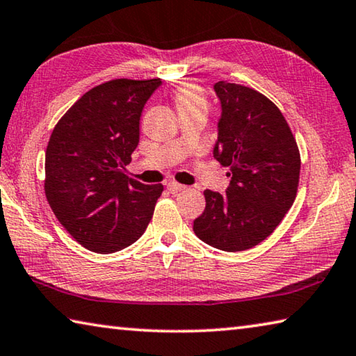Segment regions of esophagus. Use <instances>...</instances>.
Here are the masks:
<instances>
[{
  "instance_id": "34e87169",
  "label": "esophagus",
  "mask_w": 356,
  "mask_h": 356,
  "mask_svg": "<svg viewBox=\"0 0 356 356\" xmlns=\"http://www.w3.org/2000/svg\"><path fill=\"white\" fill-rule=\"evenodd\" d=\"M168 190H170L171 193H180V191H185L186 186L180 185L177 182H170V184H168Z\"/></svg>"
}]
</instances>
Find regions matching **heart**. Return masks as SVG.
<instances>
[{
	"label": "heart",
	"instance_id": "1",
	"mask_svg": "<svg viewBox=\"0 0 356 356\" xmlns=\"http://www.w3.org/2000/svg\"><path fill=\"white\" fill-rule=\"evenodd\" d=\"M179 116L191 111H207V99L202 89L195 83H185L172 95Z\"/></svg>",
	"mask_w": 356,
	"mask_h": 356
}]
</instances>
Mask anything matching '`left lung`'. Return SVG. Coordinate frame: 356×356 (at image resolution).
Segmentation results:
<instances>
[{
	"label": "left lung",
	"instance_id": "left-lung-1",
	"mask_svg": "<svg viewBox=\"0 0 356 356\" xmlns=\"http://www.w3.org/2000/svg\"><path fill=\"white\" fill-rule=\"evenodd\" d=\"M221 100L213 155L229 166L226 195L204 191L206 210L193 221L202 242L222 251L252 248L292 207L300 182V150L280 108L256 89L218 81Z\"/></svg>",
	"mask_w": 356,
	"mask_h": 356
}]
</instances>
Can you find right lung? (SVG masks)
<instances>
[{"instance_id":"right-lung-1","label":"right lung","mask_w":356,"mask_h":356,"mask_svg":"<svg viewBox=\"0 0 356 356\" xmlns=\"http://www.w3.org/2000/svg\"><path fill=\"white\" fill-rule=\"evenodd\" d=\"M161 80L116 78L84 92L51 131L44 190L53 213L84 248L110 254L140 238L163 185L124 168L140 143V118Z\"/></svg>"}]
</instances>
